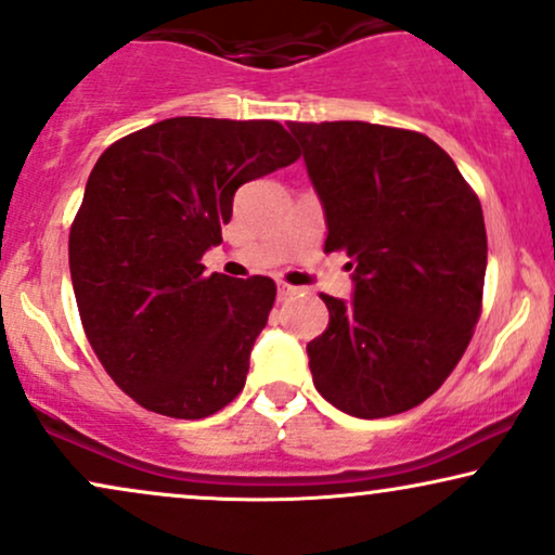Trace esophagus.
Masks as SVG:
<instances>
[{
  "mask_svg": "<svg viewBox=\"0 0 555 555\" xmlns=\"http://www.w3.org/2000/svg\"><path fill=\"white\" fill-rule=\"evenodd\" d=\"M297 292H299L297 286H289V284H284V282L276 286V295H279V299H292V297L297 295Z\"/></svg>",
  "mask_w": 555,
  "mask_h": 555,
  "instance_id": "obj_1",
  "label": "esophagus"
}]
</instances>
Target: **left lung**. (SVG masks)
<instances>
[{
  "label": "left lung",
  "mask_w": 555,
  "mask_h": 555,
  "mask_svg": "<svg viewBox=\"0 0 555 555\" xmlns=\"http://www.w3.org/2000/svg\"><path fill=\"white\" fill-rule=\"evenodd\" d=\"M346 250L353 299L323 295L328 328L307 344L312 383L357 418L396 416L450 377L480 318L486 224L452 157L418 131L289 121Z\"/></svg>",
  "instance_id": "obj_1"
}]
</instances>
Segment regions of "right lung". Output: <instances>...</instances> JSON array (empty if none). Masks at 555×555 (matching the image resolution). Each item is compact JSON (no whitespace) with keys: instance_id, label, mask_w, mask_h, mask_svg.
Returning a JSON list of instances; mask_svg holds the SVG:
<instances>
[{"instance_id":"right-lung-1","label":"right lung","mask_w":555,"mask_h":555,"mask_svg":"<svg viewBox=\"0 0 555 555\" xmlns=\"http://www.w3.org/2000/svg\"><path fill=\"white\" fill-rule=\"evenodd\" d=\"M297 157L282 124L196 116L100 155L69 232L72 286L100 364L146 411L206 418L243 390L276 284L204 276L202 256L240 185Z\"/></svg>"}]
</instances>
